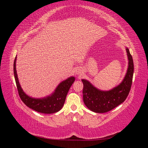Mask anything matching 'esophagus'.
I'll list each match as a JSON object with an SVG mask.
<instances>
[{"label": "esophagus", "instance_id": "obj_1", "mask_svg": "<svg viewBox=\"0 0 148 148\" xmlns=\"http://www.w3.org/2000/svg\"><path fill=\"white\" fill-rule=\"evenodd\" d=\"M77 75H82V71H80V70H78V71H77Z\"/></svg>", "mask_w": 148, "mask_h": 148}]
</instances>
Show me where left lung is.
<instances>
[{
	"instance_id": "1",
	"label": "left lung",
	"mask_w": 148,
	"mask_h": 148,
	"mask_svg": "<svg viewBox=\"0 0 148 148\" xmlns=\"http://www.w3.org/2000/svg\"><path fill=\"white\" fill-rule=\"evenodd\" d=\"M128 57L127 73L118 86L109 91H102L86 79H82L83 83V102L88 108L96 113H105L114 109L127 99L132 84L134 65L133 58L129 49L126 47Z\"/></svg>"
}]
</instances>
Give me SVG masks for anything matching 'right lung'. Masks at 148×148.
Here are the masks:
<instances>
[{"label":"right lung","instance_id":"obj_1","mask_svg":"<svg viewBox=\"0 0 148 148\" xmlns=\"http://www.w3.org/2000/svg\"><path fill=\"white\" fill-rule=\"evenodd\" d=\"M16 56L13 64V72L18 91L21 101L30 109L42 114H53L59 112L64 106L67 94L75 78L70 77L58 85L51 95L42 98L30 97L23 91L19 83L16 70Z\"/></svg>","mask_w":148,"mask_h":148}]
</instances>
